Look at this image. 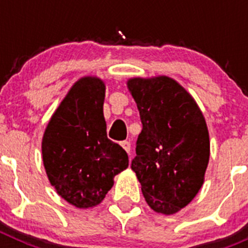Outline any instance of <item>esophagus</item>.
<instances>
[{"mask_svg": "<svg viewBox=\"0 0 248 248\" xmlns=\"http://www.w3.org/2000/svg\"><path fill=\"white\" fill-rule=\"evenodd\" d=\"M120 145H122V148L124 149V150L126 151V153H128V154H130V143H129V141H122V143H120Z\"/></svg>", "mask_w": 248, "mask_h": 248, "instance_id": "esophagus-1", "label": "esophagus"}]
</instances>
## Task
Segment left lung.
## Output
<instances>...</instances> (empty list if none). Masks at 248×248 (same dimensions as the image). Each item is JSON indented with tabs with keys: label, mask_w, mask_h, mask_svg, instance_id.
<instances>
[{
	"label": "left lung",
	"mask_w": 248,
	"mask_h": 248,
	"mask_svg": "<svg viewBox=\"0 0 248 248\" xmlns=\"http://www.w3.org/2000/svg\"><path fill=\"white\" fill-rule=\"evenodd\" d=\"M126 85L143 124L131 169L151 209L174 215L191 202L205 180L206 120L191 94L170 77H138Z\"/></svg>",
	"instance_id": "1"
}]
</instances>
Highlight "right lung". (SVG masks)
<instances>
[{
  "label": "right lung",
  "mask_w": 248,
  "mask_h": 248,
  "mask_svg": "<svg viewBox=\"0 0 248 248\" xmlns=\"http://www.w3.org/2000/svg\"><path fill=\"white\" fill-rule=\"evenodd\" d=\"M100 78L77 80L48 122L42 139V159L50 185L78 209L104 200L114 176L129 165L125 150L107 137Z\"/></svg>",
  "instance_id": "1"
}]
</instances>
